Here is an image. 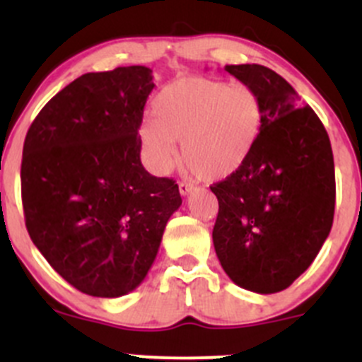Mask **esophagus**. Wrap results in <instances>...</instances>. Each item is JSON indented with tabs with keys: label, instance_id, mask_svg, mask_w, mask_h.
<instances>
[{
	"label": "esophagus",
	"instance_id": "34e87169",
	"mask_svg": "<svg viewBox=\"0 0 362 362\" xmlns=\"http://www.w3.org/2000/svg\"><path fill=\"white\" fill-rule=\"evenodd\" d=\"M192 189H194V185L192 184H187V182H178V191H180L182 196H187Z\"/></svg>",
	"mask_w": 362,
	"mask_h": 362
}]
</instances>
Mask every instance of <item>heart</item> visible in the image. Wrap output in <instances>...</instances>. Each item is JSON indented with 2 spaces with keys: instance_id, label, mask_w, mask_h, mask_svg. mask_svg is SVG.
<instances>
[{
  "instance_id": "heart-1",
  "label": "heart",
  "mask_w": 362,
  "mask_h": 362,
  "mask_svg": "<svg viewBox=\"0 0 362 362\" xmlns=\"http://www.w3.org/2000/svg\"><path fill=\"white\" fill-rule=\"evenodd\" d=\"M154 120H145L140 138L152 166L166 171L182 159L203 180L235 175L250 158L264 120L255 89L210 76L185 75L168 82L154 100Z\"/></svg>"
}]
</instances>
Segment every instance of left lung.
<instances>
[{
	"mask_svg": "<svg viewBox=\"0 0 362 362\" xmlns=\"http://www.w3.org/2000/svg\"><path fill=\"white\" fill-rule=\"evenodd\" d=\"M224 69L257 90L264 120L249 160L210 187L218 199L211 238L236 286L280 293L329 236L337 199L331 141L317 113L279 73L261 64Z\"/></svg>",
	"mask_w": 362,
	"mask_h": 362,
	"instance_id": "1",
	"label": "left lung"
}]
</instances>
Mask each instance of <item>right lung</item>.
<instances>
[{"label":"right lung","mask_w":362,"mask_h":362,"mask_svg":"<svg viewBox=\"0 0 362 362\" xmlns=\"http://www.w3.org/2000/svg\"><path fill=\"white\" fill-rule=\"evenodd\" d=\"M152 69L86 73L56 94L24 140L25 228L80 293L119 298L147 276L168 218L182 204L173 178L140 159Z\"/></svg>","instance_id":"add662e5"}]
</instances>
